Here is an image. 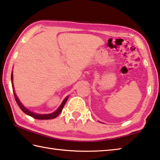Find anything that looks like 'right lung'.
Listing matches in <instances>:
<instances>
[{
    "mask_svg": "<svg viewBox=\"0 0 160 160\" xmlns=\"http://www.w3.org/2000/svg\"><path fill=\"white\" fill-rule=\"evenodd\" d=\"M11 81H12V89H13V92H14V98L15 99H16V102L18 104V106L19 107V108L22 109V111H23V113H25L27 115H28L30 116H31L32 118H34L35 119H38V120H49V119H53V118H55L57 116H58L60 113H61V111L62 110L63 107H64L65 104L66 103V102H67L68 99L69 98V96H67L64 99H63V101L62 102L61 104L60 105V107L57 108V109L54 111V112L52 113H48V114H40V113H36L32 112L31 110L28 109V108H26L25 107L23 106V104L22 103L19 101V98L17 96V94L15 93L14 91V85H13V74L12 72V74H11Z\"/></svg>",
    "mask_w": 160,
    "mask_h": 160,
    "instance_id": "add662e5",
    "label": "right lung"
}]
</instances>
